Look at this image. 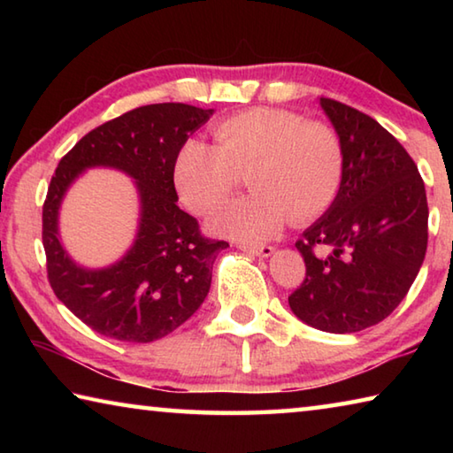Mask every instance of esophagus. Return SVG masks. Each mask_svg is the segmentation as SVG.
<instances>
[{
  "instance_id": "1",
  "label": "esophagus",
  "mask_w": 453,
  "mask_h": 453,
  "mask_svg": "<svg viewBox=\"0 0 453 453\" xmlns=\"http://www.w3.org/2000/svg\"><path fill=\"white\" fill-rule=\"evenodd\" d=\"M240 250L256 257H272L275 251L272 245H240Z\"/></svg>"
}]
</instances>
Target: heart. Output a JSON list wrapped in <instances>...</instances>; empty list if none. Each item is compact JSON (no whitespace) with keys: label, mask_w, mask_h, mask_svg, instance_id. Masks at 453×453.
Here are the masks:
<instances>
[{"label":"heart","mask_w":453,"mask_h":453,"mask_svg":"<svg viewBox=\"0 0 453 453\" xmlns=\"http://www.w3.org/2000/svg\"><path fill=\"white\" fill-rule=\"evenodd\" d=\"M216 145L189 137L173 159L181 202L210 213L232 194L245 172L254 194L235 199L210 221L211 232L257 243L324 213L343 178L340 135L324 121H303L280 107H251L213 126Z\"/></svg>","instance_id":"1"}]
</instances>
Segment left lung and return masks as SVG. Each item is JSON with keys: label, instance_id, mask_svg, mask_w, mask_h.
I'll use <instances>...</instances> for the list:
<instances>
[{"label": "left lung", "instance_id": "8db88e82", "mask_svg": "<svg viewBox=\"0 0 453 453\" xmlns=\"http://www.w3.org/2000/svg\"><path fill=\"white\" fill-rule=\"evenodd\" d=\"M319 105L340 135L343 178L296 243L305 280L288 302L303 324L354 334L386 319L410 291L426 257L427 199L418 165L388 129L335 99Z\"/></svg>", "mask_w": 453, "mask_h": 453}]
</instances>
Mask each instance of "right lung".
<instances>
[{"mask_svg": "<svg viewBox=\"0 0 453 453\" xmlns=\"http://www.w3.org/2000/svg\"><path fill=\"white\" fill-rule=\"evenodd\" d=\"M211 116L188 104L143 105L91 129L61 157L43 203L48 278L58 300L94 332L129 343L162 340L208 296L213 262L227 243L203 237L196 218L178 208L173 159ZM91 166L126 173L141 199L134 243L105 268L80 266L58 235L63 197Z\"/></svg>", "mask_w": 453, "mask_h": 453, "instance_id": "1", "label": "right lung"}]
</instances>
